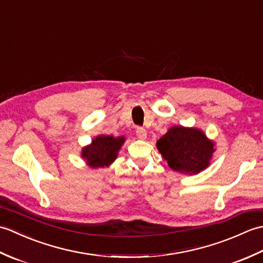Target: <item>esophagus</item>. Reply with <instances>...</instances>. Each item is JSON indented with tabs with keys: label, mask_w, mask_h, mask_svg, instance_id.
<instances>
[{
	"label": "esophagus",
	"mask_w": 263,
	"mask_h": 263,
	"mask_svg": "<svg viewBox=\"0 0 263 263\" xmlns=\"http://www.w3.org/2000/svg\"><path fill=\"white\" fill-rule=\"evenodd\" d=\"M136 133H137V137H138L139 139H141V140H144V139L147 138V131L144 130V128L141 127V126L137 127Z\"/></svg>",
	"instance_id": "obj_1"
}]
</instances>
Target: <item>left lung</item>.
Returning <instances> with one entry per match:
<instances>
[{
	"instance_id": "left-lung-1",
	"label": "left lung",
	"mask_w": 263,
	"mask_h": 263,
	"mask_svg": "<svg viewBox=\"0 0 263 263\" xmlns=\"http://www.w3.org/2000/svg\"><path fill=\"white\" fill-rule=\"evenodd\" d=\"M157 148L172 170L189 174L209 165L214 143L197 128L173 126L157 141Z\"/></svg>"
}]
</instances>
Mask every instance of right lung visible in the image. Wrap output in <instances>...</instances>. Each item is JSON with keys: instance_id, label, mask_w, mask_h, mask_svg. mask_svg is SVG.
<instances>
[{"instance_id": "add662e5", "label": "right lung", "mask_w": 263, "mask_h": 263, "mask_svg": "<svg viewBox=\"0 0 263 263\" xmlns=\"http://www.w3.org/2000/svg\"><path fill=\"white\" fill-rule=\"evenodd\" d=\"M124 142V138H113L110 136H99L90 146L82 149V157L87 160L89 166L97 167L108 166L115 160L117 153Z\"/></svg>"}]
</instances>
